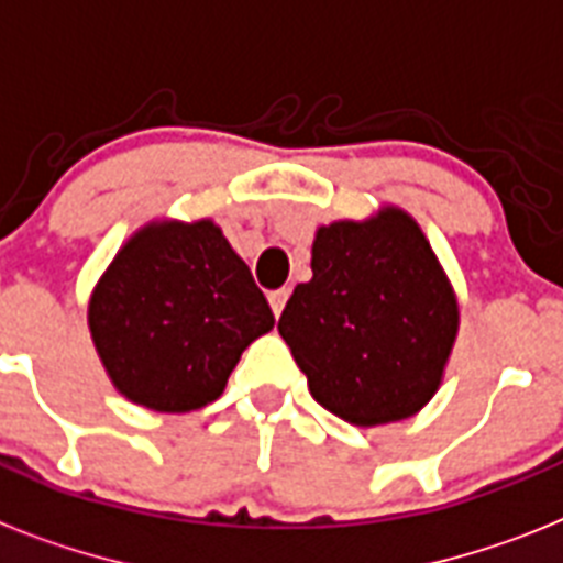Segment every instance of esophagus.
<instances>
[{
	"instance_id": "obj_1",
	"label": "esophagus",
	"mask_w": 563,
	"mask_h": 563,
	"mask_svg": "<svg viewBox=\"0 0 563 563\" xmlns=\"http://www.w3.org/2000/svg\"><path fill=\"white\" fill-rule=\"evenodd\" d=\"M286 300H289V289H277L268 295V303H272V311H274V318H280L283 309H286Z\"/></svg>"
}]
</instances>
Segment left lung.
<instances>
[{"mask_svg":"<svg viewBox=\"0 0 563 563\" xmlns=\"http://www.w3.org/2000/svg\"><path fill=\"white\" fill-rule=\"evenodd\" d=\"M457 325L455 289L427 234L384 206L369 220L320 225L311 280L289 297L277 332L323 409L384 427L432 400Z\"/></svg>","mask_w":563,"mask_h":563,"instance_id":"left-lung-1","label":"left lung"}]
</instances>
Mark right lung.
<instances>
[{
    "label": "right lung",
    "mask_w": 563,
    "mask_h": 563,
    "mask_svg": "<svg viewBox=\"0 0 563 563\" xmlns=\"http://www.w3.org/2000/svg\"><path fill=\"white\" fill-rule=\"evenodd\" d=\"M274 314L214 220H154L122 245L88 300V329L113 389L154 412L223 395L240 354Z\"/></svg>",
    "instance_id": "add662e5"
}]
</instances>
